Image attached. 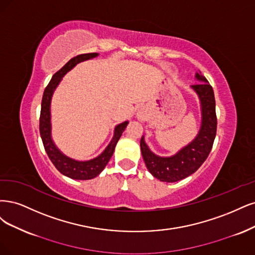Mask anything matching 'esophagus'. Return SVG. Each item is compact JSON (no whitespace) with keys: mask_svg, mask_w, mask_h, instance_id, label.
<instances>
[{"mask_svg":"<svg viewBox=\"0 0 255 255\" xmlns=\"http://www.w3.org/2000/svg\"><path fill=\"white\" fill-rule=\"evenodd\" d=\"M137 118H138L139 120L144 121V120H145V118H146V116H145V114H144L143 112H138V113H137Z\"/></svg>","mask_w":255,"mask_h":255,"instance_id":"obj_1","label":"esophagus"}]
</instances>
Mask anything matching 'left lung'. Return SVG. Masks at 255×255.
Here are the masks:
<instances>
[{
  "instance_id": "8db88e82",
  "label": "left lung",
  "mask_w": 255,
  "mask_h": 255,
  "mask_svg": "<svg viewBox=\"0 0 255 255\" xmlns=\"http://www.w3.org/2000/svg\"><path fill=\"white\" fill-rule=\"evenodd\" d=\"M196 78L201 83L193 85L192 88L200 98L202 124L194 141L172 157L161 158L149 150L144 137L141 138V151L146 167L153 177L163 182H177L194 174L209 157L214 143L217 130L214 91L201 74L197 73Z\"/></svg>"
}]
</instances>
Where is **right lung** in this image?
<instances>
[{"instance_id": "1", "label": "right lung", "mask_w": 255, "mask_h": 255, "mask_svg": "<svg viewBox=\"0 0 255 255\" xmlns=\"http://www.w3.org/2000/svg\"><path fill=\"white\" fill-rule=\"evenodd\" d=\"M97 56L96 53H89V54H81L74 57L71 60L65 63L63 67L54 74L51 81L46 86L42 102H41V112H40V123H39V130L40 135L42 138L44 149L48 155V158L52 161L55 167L58 169L62 175L67 176L72 179L76 180H89L93 179L98 176L103 171L107 163L111 159L116 145L120 139L123 131L127 127L128 122H124L122 124L118 125L114 130V136L112 141L108 145V147L105 149V151L98 155L97 158L86 161V162H79L73 159L65 157L58 149L56 148L52 138H51V114H50V105H51V98L53 95L54 90L58 86L59 81L61 80L62 76L68 71H70L74 65H76L78 62L91 59L93 57Z\"/></svg>"}]
</instances>
